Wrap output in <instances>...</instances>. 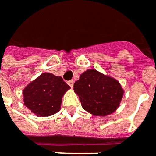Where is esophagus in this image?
Masks as SVG:
<instances>
[{"label": "esophagus", "mask_w": 156, "mask_h": 156, "mask_svg": "<svg viewBox=\"0 0 156 156\" xmlns=\"http://www.w3.org/2000/svg\"><path fill=\"white\" fill-rule=\"evenodd\" d=\"M68 84H69V86L70 87H73V86H74V80H69V81H68Z\"/></svg>", "instance_id": "1"}]
</instances>
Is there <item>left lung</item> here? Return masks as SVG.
Returning <instances> with one entry per match:
<instances>
[{
	"label": "left lung",
	"instance_id": "1",
	"mask_svg": "<svg viewBox=\"0 0 156 156\" xmlns=\"http://www.w3.org/2000/svg\"><path fill=\"white\" fill-rule=\"evenodd\" d=\"M82 108L90 114L105 117L119 108L124 91L119 80L96 69H87L74 84Z\"/></svg>",
	"mask_w": 156,
	"mask_h": 156
}]
</instances>
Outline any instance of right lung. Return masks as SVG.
Returning a JSON list of instances; mask_svg holds the SVG:
<instances>
[{
	"instance_id": "right-lung-1",
	"label": "right lung",
	"mask_w": 156,
	"mask_h": 156,
	"mask_svg": "<svg viewBox=\"0 0 156 156\" xmlns=\"http://www.w3.org/2000/svg\"><path fill=\"white\" fill-rule=\"evenodd\" d=\"M69 88L61 76L43 73L24 88V105L37 117H49L60 111L62 99Z\"/></svg>"
}]
</instances>
